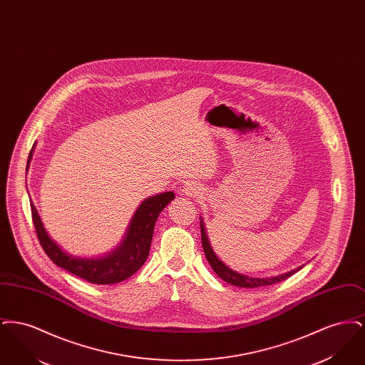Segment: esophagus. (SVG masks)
Here are the masks:
<instances>
[{"label": "esophagus", "mask_w": 365, "mask_h": 365, "mask_svg": "<svg viewBox=\"0 0 365 365\" xmlns=\"http://www.w3.org/2000/svg\"><path fill=\"white\" fill-rule=\"evenodd\" d=\"M183 192L186 195H189V197H195V195L201 194V187L198 185H195V183H186L183 186Z\"/></svg>", "instance_id": "34e87169"}]
</instances>
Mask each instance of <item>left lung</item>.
Segmentation results:
<instances>
[{
  "instance_id": "1",
  "label": "left lung",
  "mask_w": 365,
  "mask_h": 365,
  "mask_svg": "<svg viewBox=\"0 0 365 365\" xmlns=\"http://www.w3.org/2000/svg\"><path fill=\"white\" fill-rule=\"evenodd\" d=\"M200 223H201L200 225V227H201V242H202V247H204L207 260L210 264V267L213 268V271L217 274V277L223 279L225 282L230 283V284H234V286H238V287H247V289L260 287V286H269V284L282 282L284 279L290 278L292 275H294L297 271H299L302 268V267H298V268H295V269L290 271V272L282 274V275H278V277H272V278H253V277H247V275L240 274V272L231 269L230 267H227L226 264L216 256V253L213 252L210 242H209L208 235H207V231H205L202 217H201Z\"/></svg>"
}]
</instances>
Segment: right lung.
<instances>
[{
  "instance_id": "add662e5",
  "label": "right lung",
  "mask_w": 365,
  "mask_h": 365,
  "mask_svg": "<svg viewBox=\"0 0 365 365\" xmlns=\"http://www.w3.org/2000/svg\"><path fill=\"white\" fill-rule=\"evenodd\" d=\"M34 146L29 155L27 171ZM174 198L173 191H165L142 201L127 227L122 243L108 255L93 259L76 257L64 252L46 232L31 198L30 205L39 243L57 267L94 284H113L130 278L145 264L149 256L157 217Z\"/></svg>"
}]
</instances>
